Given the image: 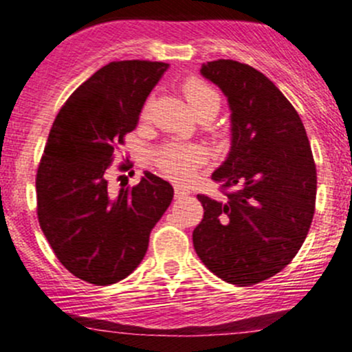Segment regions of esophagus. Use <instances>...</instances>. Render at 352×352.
I'll use <instances>...</instances> for the list:
<instances>
[{"label": "esophagus", "instance_id": "34e87169", "mask_svg": "<svg viewBox=\"0 0 352 352\" xmlns=\"http://www.w3.org/2000/svg\"><path fill=\"white\" fill-rule=\"evenodd\" d=\"M188 195H190L188 188L179 187V185H177V187H175V197H177V199H184V197H188Z\"/></svg>", "mask_w": 352, "mask_h": 352}]
</instances>
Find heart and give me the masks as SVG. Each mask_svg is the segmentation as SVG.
I'll return each mask as SVG.
<instances>
[{"label": "heart", "mask_w": 352, "mask_h": 352, "mask_svg": "<svg viewBox=\"0 0 352 352\" xmlns=\"http://www.w3.org/2000/svg\"><path fill=\"white\" fill-rule=\"evenodd\" d=\"M182 92L187 99L188 106L199 117L201 114L215 116L220 111L221 98L218 91L207 80L199 78V76H190L182 82ZM151 99L144 102L140 109V120L148 119L151 114ZM204 152L197 147H188V145L179 144H165L155 151V162L168 179L175 182H187L195 175L204 164Z\"/></svg>", "instance_id": "heart-1"}]
</instances>
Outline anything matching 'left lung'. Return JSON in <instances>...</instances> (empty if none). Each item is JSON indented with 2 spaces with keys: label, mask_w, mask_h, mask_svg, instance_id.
<instances>
[{
  "label": "left lung",
  "mask_w": 352,
  "mask_h": 352,
  "mask_svg": "<svg viewBox=\"0 0 352 352\" xmlns=\"http://www.w3.org/2000/svg\"><path fill=\"white\" fill-rule=\"evenodd\" d=\"M232 109V151L212 179L225 199L199 195L193 246L218 278L238 286L280 273L300 252L316 205V164L296 109L248 64L201 66Z\"/></svg>",
  "instance_id": "obj_1"
}]
</instances>
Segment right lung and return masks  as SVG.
I'll return each mask as SVG.
<instances>
[{
  "label": "right lung",
  "instance_id": "add662e5",
  "mask_svg": "<svg viewBox=\"0 0 352 352\" xmlns=\"http://www.w3.org/2000/svg\"><path fill=\"white\" fill-rule=\"evenodd\" d=\"M167 67L112 60L72 92L52 122L36 173V212L56 258L79 280L106 286L129 276L170 205L172 185L151 172L119 193L109 188L114 153Z\"/></svg>",
  "mask_w": 352,
  "mask_h": 352
}]
</instances>
